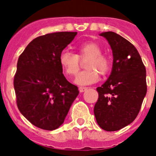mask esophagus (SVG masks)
<instances>
[{
    "mask_svg": "<svg viewBox=\"0 0 156 156\" xmlns=\"http://www.w3.org/2000/svg\"><path fill=\"white\" fill-rule=\"evenodd\" d=\"M87 90V87H79V91H80L81 93L84 92V91Z\"/></svg>",
    "mask_w": 156,
    "mask_h": 156,
    "instance_id": "obj_1",
    "label": "esophagus"
}]
</instances>
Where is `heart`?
<instances>
[{"label": "heart", "mask_w": 156, "mask_h": 156, "mask_svg": "<svg viewBox=\"0 0 156 156\" xmlns=\"http://www.w3.org/2000/svg\"><path fill=\"white\" fill-rule=\"evenodd\" d=\"M78 54L73 53L68 50L62 51L59 57V62L64 72L69 77L77 75L80 69V61L89 59L86 65L87 70L81 72L74 83L79 86L92 84L97 82L99 74L104 75L110 69V61L102 55V48L97 43L86 42L77 47Z\"/></svg>", "instance_id": "heart-1"}]
</instances>
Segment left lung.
Masks as SVG:
<instances>
[{
    "mask_svg": "<svg viewBox=\"0 0 156 156\" xmlns=\"http://www.w3.org/2000/svg\"><path fill=\"white\" fill-rule=\"evenodd\" d=\"M112 51V68L108 78L97 87L99 99L94 108L98 125L116 131L132 123L147 94L146 68L136 48L112 31L100 33Z\"/></svg>",
    "mask_w": 156,
    "mask_h": 156,
    "instance_id": "8db88e82",
    "label": "left lung"
}]
</instances>
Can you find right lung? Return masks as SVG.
<instances>
[{"label":"right lung","instance_id":"obj_1","mask_svg":"<svg viewBox=\"0 0 156 156\" xmlns=\"http://www.w3.org/2000/svg\"><path fill=\"white\" fill-rule=\"evenodd\" d=\"M77 32H54L33 40L20 55L13 86L19 111L38 128L54 130L63 124L78 95L65 78L59 57Z\"/></svg>","mask_w":156,"mask_h":156}]
</instances>
